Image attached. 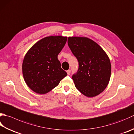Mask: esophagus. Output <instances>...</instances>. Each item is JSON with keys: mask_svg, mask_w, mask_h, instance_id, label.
<instances>
[{"mask_svg": "<svg viewBox=\"0 0 134 134\" xmlns=\"http://www.w3.org/2000/svg\"><path fill=\"white\" fill-rule=\"evenodd\" d=\"M67 74L69 75L70 74V73H71V70H68L67 71Z\"/></svg>", "mask_w": 134, "mask_h": 134, "instance_id": "obj_1", "label": "esophagus"}]
</instances>
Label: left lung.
<instances>
[{
  "label": "left lung",
  "mask_w": 134,
  "mask_h": 134,
  "mask_svg": "<svg viewBox=\"0 0 134 134\" xmlns=\"http://www.w3.org/2000/svg\"><path fill=\"white\" fill-rule=\"evenodd\" d=\"M68 45L78 62V69L72 78L83 95L94 97L107 87L111 75L108 56L95 42L85 37H69Z\"/></svg>",
  "instance_id": "obj_1"
}]
</instances>
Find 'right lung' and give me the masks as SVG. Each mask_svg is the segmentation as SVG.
<instances>
[{
	"mask_svg": "<svg viewBox=\"0 0 134 134\" xmlns=\"http://www.w3.org/2000/svg\"><path fill=\"white\" fill-rule=\"evenodd\" d=\"M67 39L62 36L44 38L34 44L25 54L22 65L24 79L35 92H49L67 75L57 59Z\"/></svg>",
	"mask_w": 134,
	"mask_h": 134,
	"instance_id": "right-lung-1",
	"label": "right lung"
}]
</instances>
